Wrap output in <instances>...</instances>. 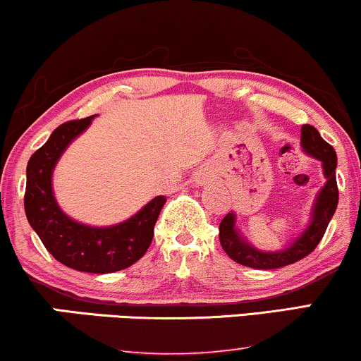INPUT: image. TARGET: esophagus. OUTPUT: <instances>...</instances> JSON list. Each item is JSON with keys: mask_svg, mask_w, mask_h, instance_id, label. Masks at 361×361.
Listing matches in <instances>:
<instances>
[{"mask_svg": "<svg viewBox=\"0 0 361 361\" xmlns=\"http://www.w3.org/2000/svg\"><path fill=\"white\" fill-rule=\"evenodd\" d=\"M209 180V175H208V173H202V175H200L198 176V183L200 185H203V183H207V181Z\"/></svg>", "mask_w": 361, "mask_h": 361, "instance_id": "1", "label": "esophagus"}]
</instances>
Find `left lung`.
<instances>
[{
    "label": "left lung",
    "mask_w": 361,
    "mask_h": 361,
    "mask_svg": "<svg viewBox=\"0 0 361 361\" xmlns=\"http://www.w3.org/2000/svg\"><path fill=\"white\" fill-rule=\"evenodd\" d=\"M302 149L308 157L322 163L323 175L326 181L314 198L312 213H310L308 226L285 248L276 252H263L245 238L240 228L236 226V214L230 212L220 223V243L225 253L233 262L243 267L257 268V270H275L296 263L313 252L325 235L328 223L335 214L338 204V186H336V153L331 145L322 138L317 128L302 126Z\"/></svg>",
    "instance_id": "1"
}]
</instances>
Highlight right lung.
<instances>
[{"label":"right lung","mask_w":361,"mask_h":361,"mask_svg":"<svg viewBox=\"0 0 361 361\" xmlns=\"http://www.w3.org/2000/svg\"><path fill=\"white\" fill-rule=\"evenodd\" d=\"M94 116L58 126L47 143L33 153L26 166L25 212L44 248L59 263L73 270L103 275L125 270L147 253L166 198L154 196L133 216L111 226L85 225L59 208L53 191L54 166Z\"/></svg>","instance_id":"add662e5"}]
</instances>
